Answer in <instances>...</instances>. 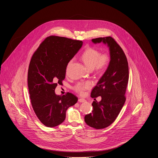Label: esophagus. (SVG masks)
<instances>
[{
    "instance_id": "obj_1",
    "label": "esophagus",
    "mask_w": 158,
    "mask_h": 158,
    "mask_svg": "<svg viewBox=\"0 0 158 158\" xmlns=\"http://www.w3.org/2000/svg\"><path fill=\"white\" fill-rule=\"evenodd\" d=\"M78 101H79V102H85L86 101L85 99H83V98H80V99H78Z\"/></svg>"
}]
</instances>
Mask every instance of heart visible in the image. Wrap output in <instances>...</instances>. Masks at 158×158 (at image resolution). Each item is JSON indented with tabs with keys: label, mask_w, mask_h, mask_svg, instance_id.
I'll list each match as a JSON object with an SVG mask.
<instances>
[{
	"label": "heart",
	"mask_w": 158,
	"mask_h": 158,
	"mask_svg": "<svg viewBox=\"0 0 158 158\" xmlns=\"http://www.w3.org/2000/svg\"><path fill=\"white\" fill-rule=\"evenodd\" d=\"M82 60L84 64L89 70H92L94 68L98 72H102L105 70L109 66L111 56L107 52L102 53L99 50L89 48L86 49L81 56ZM73 60L69 61L68 64V68L72 63ZM92 86V83L90 82L77 83L74 86V89L80 94H83L85 90L89 89Z\"/></svg>",
	"instance_id": "heart-1"
}]
</instances>
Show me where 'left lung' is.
Returning <instances> with one entry per match:
<instances>
[{
    "label": "left lung",
    "instance_id": "8db88e82",
    "mask_svg": "<svg viewBox=\"0 0 158 158\" xmlns=\"http://www.w3.org/2000/svg\"><path fill=\"white\" fill-rule=\"evenodd\" d=\"M92 41L107 45L111 56L109 66L90 94L94 99L92 113L85 116V121L89 126L102 129L113 123L125 103L128 65L123 50L113 38H97ZM99 96L102 100L98 102L96 98Z\"/></svg>",
    "mask_w": 158,
    "mask_h": 158
}]
</instances>
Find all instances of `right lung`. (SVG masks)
<instances>
[{"instance_id": "obj_1", "label": "right lung", "mask_w": 158, "mask_h": 158, "mask_svg": "<svg viewBox=\"0 0 158 158\" xmlns=\"http://www.w3.org/2000/svg\"><path fill=\"white\" fill-rule=\"evenodd\" d=\"M82 44V41L52 35L45 38L32 56L28 72L31 102L38 118L47 127L61 124L68 108L77 101L69 92L56 95L55 89L62 83L69 61Z\"/></svg>"}]
</instances>
